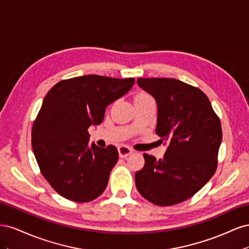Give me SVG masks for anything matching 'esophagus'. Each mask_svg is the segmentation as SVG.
<instances>
[{
  "mask_svg": "<svg viewBox=\"0 0 249 249\" xmlns=\"http://www.w3.org/2000/svg\"><path fill=\"white\" fill-rule=\"evenodd\" d=\"M132 153H133V150L130 147H127L125 145H123V146L118 147V154H119L120 158H125V157H127Z\"/></svg>",
  "mask_w": 249,
  "mask_h": 249,
  "instance_id": "1",
  "label": "esophagus"
}]
</instances>
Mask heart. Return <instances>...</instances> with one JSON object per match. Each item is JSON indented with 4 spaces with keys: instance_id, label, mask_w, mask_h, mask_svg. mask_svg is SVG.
Here are the masks:
<instances>
[{
    "instance_id": "1",
    "label": "heart",
    "mask_w": 249,
    "mask_h": 249,
    "mask_svg": "<svg viewBox=\"0 0 249 249\" xmlns=\"http://www.w3.org/2000/svg\"><path fill=\"white\" fill-rule=\"evenodd\" d=\"M134 101H135V103H143V102L154 101V99L146 92H139V93L135 95Z\"/></svg>"
}]
</instances>
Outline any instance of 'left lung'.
Returning a JSON list of instances; mask_svg holds the SVG:
<instances>
[{
    "label": "left lung",
    "mask_w": 249,
    "mask_h": 249,
    "mask_svg": "<svg viewBox=\"0 0 249 249\" xmlns=\"http://www.w3.org/2000/svg\"><path fill=\"white\" fill-rule=\"evenodd\" d=\"M158 105L156 134L169 145L162 160L147 154L135 175L137 190L157 206L192 197L214 176L222 140L220 119L208 96L177 79L139 78Z\"/></svg>",
    "instance_id": "8db88e82"
}]
</instances>
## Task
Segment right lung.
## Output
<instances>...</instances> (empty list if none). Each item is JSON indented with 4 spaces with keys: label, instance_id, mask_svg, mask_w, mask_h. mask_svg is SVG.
<instances>
[{
    "label": "right lung",
    "instance_id": "add662e5",
    "mask_svg": "<svg viewBox=\"0 0 249 249\" xmlns=\"http://www.w3.org/2000/svg\"><path fill=\"white\" fill-rule=\"evenodd\" d=\"M135 79L87 74L58 82L47 93L31 133L41 175L58 194L76 202L99 197L118 160L114 145H88V129L106 107L125 94Z\"/></svg>",
    "mask_w": 249,
    "mask_h": 249
}]
</instances>
